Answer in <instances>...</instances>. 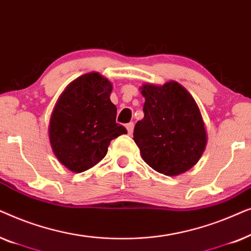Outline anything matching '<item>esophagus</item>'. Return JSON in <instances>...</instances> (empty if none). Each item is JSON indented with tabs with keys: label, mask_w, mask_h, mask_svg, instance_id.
<instances>
[{
	"label": "esophagus",
	"mask_w": 251,
	"mask_h": 251,
	"mask_svg": "<svg viewBox=\"0 0 251 251\" xmlns=\"http://www.w3.org/2000/svg\"><path fill=\"white\" fill-rule=\"evenodd\" d=\"M133 122H130V123H128V125L126 126V130H128V133L129 135H131L132 133V131H133Z\"/></svg>",
	"instance_id": "obj_1"
}]
</instances>
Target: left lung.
<instances>
[{"label": "left lung", "mask_w": 251, "mask_h": 251, "mask_svg": "<svg viewBox=\"0 0 251 251\" xmlns=\"http://www.w3.org/2000/svg\"><path fill=\"white\" fill-rule=\"evenodd\" d=\"M144 119L133 140L143 160L157 173L177 176L191 169L207 144L204 123L193 97L177 82L144 84Z\"/></svg>", "instance_id": "1"}]
</instances>
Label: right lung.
<instances>
[{
    "label": "right lung",
    "mask_w": 251,
    "mask_h": 251,
    "mask_svg": "<svg viewBox=\"0 0 251 251\" xmlns=\"http://www.w3.org/2000/svg\"><path fill=\"white\" fill-rule=\"evenodd\" d=\"M112 84L98 73L82 75L60 96L50 121V143L57 159L74 173L97 164L116 137L126 133L116 123L109 99Z\"/></svg>",
    "instance_id": "right-lung-1"
}]
</instances>
